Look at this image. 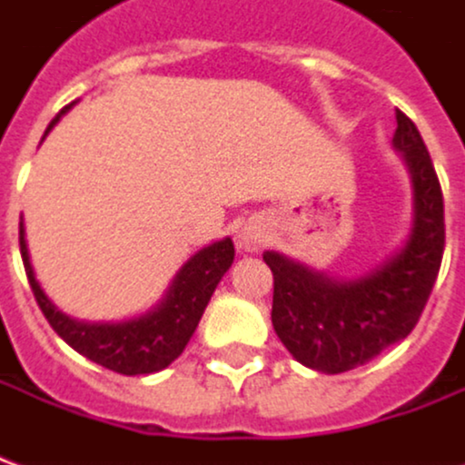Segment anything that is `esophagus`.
<instances>
[{
  "label": "esophagus",
  "mask_w": 465,
  "mask_h": 465,
  "mask_svg": "<svg viewBox=\"0 0 465 465\" xmlns=\"http://www.w3.org/2000/svg\"><path fill=\"white\" fill-rule=\"evenodd\" d=\"M269 242V229H266V223L262 219H252V222H246L236 233V246L242 249V252H262L263 246Z\"/></svg>",
  "instance_id": "esophagus-1"
}]
</instances>
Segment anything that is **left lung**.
I'll return each mask as SVG.
<instances>
[{"label": "left lung", "mask_w": 465, "mask_h": 465, "mask_svg": "<svg viewBox=\"0 0 465 465\" xmlns=\"http://www.w3.org/2000/svg\"><path fill=\"white\" fill-rule=\"evenodd\" d=\"M393 149L413 186V223L401 249L371 272L339 279L279 252H263L273 273L272 323L293 359L322 373L363 366L419 323L443 259V193L416 124L396 112Z\"/></svg>", "instance_id": "left-lung-1"}]
</instances>
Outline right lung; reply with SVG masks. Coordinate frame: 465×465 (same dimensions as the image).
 <instances>
[{
	"label": "right lung",
	"mask_w": 465,
	"mask_h": 465,
	"mask_svg": "<svg viewBox=\"0 0 465 465\" xmlns=\"http://www.w3.org/2000/svg\"><path fill=\"white\" fill-rule=\"evenodd\" d=\"M76 102L64 106L52 119L46 134L52 132V126ZM19 252H22L29 286H32L36 303L46 316L49 326L82 356L104 369L124 373V376L156 373L182 356V351L186 349V343L202 322L203 309L212 299L213 289L219 286L222 276L233 263V242L226 236L222 242L209 243L202 252L193 253L192 259L176 272L159 303H153L142 316L116 323L79 322V319H72L69 313L59 312L52 299L42 292L32 262H29L22 222H19Z\"/></svg>",
	"instance_id": "obj_1"
}]
</instances>
